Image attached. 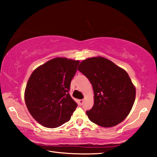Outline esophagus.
<instances>
[{
	"label": "esophagus",
	"mask_w": 157,
	"mask_h": 157,
	"mask_svg": "<svg viewBox=\"0 0 157 157\" xmlns=\"http://www.w3.org/2000/svg\"><path fill=\"white\" fill-rule=\"evenodd\" d=\"M83 102H84V100H79V105H80L83 104Z\"/></svg>",
	"instance_id": "esophagus-1"
}]
</instances>
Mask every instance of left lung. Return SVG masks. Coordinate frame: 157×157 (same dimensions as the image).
<instances>
[{
	"label": "left lung",
	"mask_w": 157,
	"mask_h": 157,
	"mask_svg": "<svg viewBox=\"0 0 157 157\" xmlns=\"http://www.w3.org/2000/svg\"><path fill=\"white\" fill-rule=\"evenodd\" d=\"M78 70L89 79L94 91V106L86 112L89 120L103 127L123 121L136 98V88L126 71L102 57L83 60Z\"/></svg>",
	"instance_id": "left-lung-1"
}]
</instances>
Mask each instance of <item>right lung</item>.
<instances>
[{
    "label": "right lung",
    "instance_id": "1",
    "mask_svg": "<svg viewBox=\"0 0 157 157\" xmlns=\"http://www.w3.org/2000/svg\"><path fill=\"white\" fill-rule=\"evenodd\" d=\"M79 60L56 57L32 73L25 89V102L36 122L56 128L69 121L77 103L69 94Z\"/></svg>",
    "mask_w": 157,
    "mask_h": 157
}]
</instances>
